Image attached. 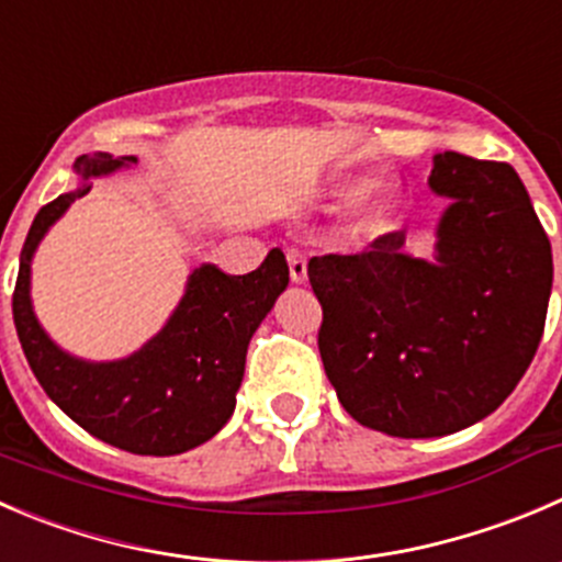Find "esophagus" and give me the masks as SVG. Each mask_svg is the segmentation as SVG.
<instances>
[{
  "label": "esophagus",
  "instance_id": "1",
  "mask_svg": "<svg viewBox=\"0 0 562 562\" xmlns=\"http://www.w3.org/2000/svg\"><path fill=\"white\" fill-rule=\"evenodd\" d=\"M288 269H291V280L296 285L307 282V258L299 249H288Z\"/></svg>",
  "mask_w": 562,
  "mask_h": 562
}]
</instances>
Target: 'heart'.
Returning a JSON list of instances; mask_svg holds the SVG:
<instances>
[{
  "instance_id": "1",
  "label": "heart",
  "mask_w": 562,
  "mask_h": 562,
  "mask_svg": "<svg viewBox=\"0 0 562 562\" xmlns=\"http://www.w3.org/2000/svg\"><path fill=\"white\" fill-rule=\"evenodd\" d=\"M337 200H353L359 216L370 222L384 220L395 205V189L386 181H368V178H342L331 189Z\"/></svg>"
}]
</instances>
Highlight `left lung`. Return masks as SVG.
Returning <instances> with one entry per match:
<instances>
[{
	"mask_svg": "<svg viewBox=\"0 0 562 562\" xmlns=\"http://www.w3.org/2000/svg\"><path fill=\"white\" fill-rule=\"evenodd\" d=\"M448 200L431 258L390 233L359 255L307 266L324 307V370L342 408L373 431L431 439L494 412L530 368L552 293V247L510 165L434 156Z\"/></svg>",
	"mask_w": 562,
	"mask_h": 562,
	"instance_id": "8db88e82",
	"label": "left lung"
}]
</instances>
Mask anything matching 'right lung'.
<instances>
[{"mask_svg":"<svg viewBox=\"0 0 562 562\" xmlns=\"http://www.w3.org/2000/svg\"><path fill=\"white\" fill-rule=\"evenodd\" d=\"M136 156L92 154L74 161L76 189L43 205L21 249L13 321L32 373L46 395L101 442L136 456H178L225 428L255 329L288 288L285 255L271 249L260 269L225 274L200 263L187 277L181 302L148 342L117 359L65 351L37 321L32 260L46 233L85 198L95 178L131 170Z\"/></svg>","mask_w":562,"mask_h":562,"instance_id":"add662e5","label":"right lung"}]
</instances>
